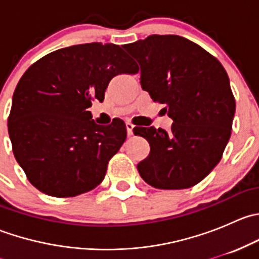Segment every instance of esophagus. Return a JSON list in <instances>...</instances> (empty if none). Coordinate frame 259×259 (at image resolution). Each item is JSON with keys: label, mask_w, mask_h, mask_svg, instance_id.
Instances as JSON below:
<instances>
[{"label": "esophagus", "mask_w": 259, "mask_h": 259, "mask_svg": "<svg viewBox=\"0 0 259 259\" xmlns=\"http://www.w3.org/2000/svg\"><path fill=\"white\" fill-rule=\"evenodd\" d=\"M125 126H126V132H127V135H133V129H134V125L132 124V122L130 121H127V122H125Z\"/></svg>", "instance_id": "1"}]
</instances>
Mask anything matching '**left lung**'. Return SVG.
<instances>
[{
    "label": "left lung",
    "instance_id": "1",
    "mask_svg": "<svg viewBox=\"0 0 259 259\" xmlns=\"http://www.w3.org/2000/svg\"><path fill=\"white\" fill-rule=\"evenodd\" d=\"M140 65V83L173 120L170 132L135 127L150 153L140 177L158 189H185L202 182L222 159L231 138L236 100L228 75L209 52L177 35H151L129 44Z\"/></svg>",
    "mask_w": 259,
    "mask_h": 259
}]
</instances>
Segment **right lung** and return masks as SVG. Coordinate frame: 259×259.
I'll list each match as a JSON object with an SVG mask.
<instances>
[{"label":"right lung","mask_w":259,"mask_h":259,"mask_svg":"<svg viewBox=\"0 0 259 259\" xmlns=\"http://www.w3.org/2000/svg\"><path fill=\"white\" fill-rule=\"evenodd\" d=\"M139 67L113 44L60 49L31 65L15 89L9 134L31 184L56 198L98 187L126 139L122 120L98 125L88 109L114 76Z\"/></svg>","instance_id":"obj_1"}]
</instances>
